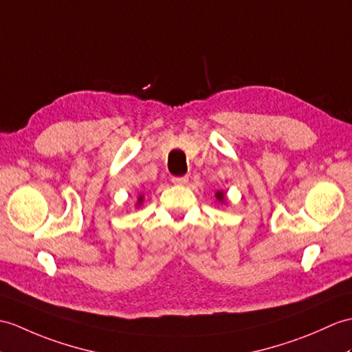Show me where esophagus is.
<instances>
[{
	"instance_id": "34e87169",
	"label": "esophagus",
	"mask_w": 352,
	"mask_h": 352,
	"mask_svg": "<svg viewBox=\"0 0 352 352\" xmlns=\"http://www.w3.org/2000/svg\"><path fill=\"white\" fill-rule=\"evenodd\" d=\"M187 182H189V177H187V175H183V177H173V183H174V184L183 186V184H186Z\"/></svg>"
}]
</instances>
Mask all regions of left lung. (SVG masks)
<instances>
[{
  "label": "left lung",
  "instance_id": "1",
  "mask_svg": "<svg viewBox=\"0 0 352 352\" xmlns=\"http://www.w3.org/2000/svg\"><path fill=\"white\" fill-rule=\"evenodd\" d=\"M216 196H217L219 199H223V193H222V192H217V193H216Z\"/></svg>",
  "mask_w": 352,
  "mask_h": 352
}]
</instances>
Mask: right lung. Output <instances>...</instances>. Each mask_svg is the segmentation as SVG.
Segmentation results:
<instances>
[{
	"instance_id": "right-lung-1",
	"label": "right lung",
	"mask_w": 352,
	"mask_h": 352,
	"mask_svg": "<svg viewBox=\"0 0 352 352\" xmlns=\"http://www.w3.org/2000/svg\"><path fill=\"white\" fill-rule=\"evenodd\" d=\"M142 201V196H141V198H139V202H141Z\"/></svg>"
}]
</instances>
